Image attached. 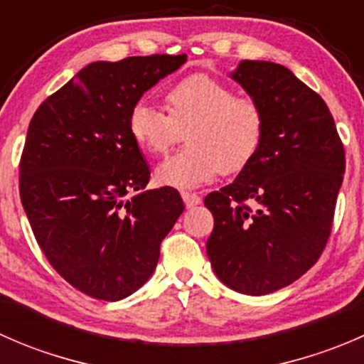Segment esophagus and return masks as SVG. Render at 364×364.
<instances>
[{
  "instance_id": "1",
  "label": "esophagus",
  "mask_w": 364,
  "mask_h": 364,
  "mask_svg": "<svg viewBox=\"0 0 364 364\" xmlns=\"http://www.w3.org/2000/svg\"><path fill=\"white\" fill-rule=\"evenodd\" d=\"M181 197H183V200H185V204H186V208H193V205H197V204H200V196H197V193H193V192H181Z\"/></svg>"
}]
</instances>
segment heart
I'll return each mask as SVG.
<instances>
[{"instance_id":"b5f03b06","label":"heart","mask_w":364,"mask_h":364,"mask_svg":"<svg viewBox=\"0 0 364 364\" xmlns=\"http://www.w3.org/2000/svg\"><path fill=\"white\" fill-rule=\"evenodd\" d=\"M167 112L141 100L128 112V134L151 155L168 151L186 137L188 148L156 167V181L171 188H196L220 172L236 174L257 155L264 114L250 97L209 75H190L168 87Z\"/></svg>"}]
</instances>
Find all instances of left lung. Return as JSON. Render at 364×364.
Instances as JSON below:
<instances>
[{
    "label": "left lung",
    "instance_id": "obj_1",
    "mask_svg": "<svg viewBox=\"0 0 364 364\" xmlns=\"http://www.w3.org/2000/svg\"><path fill=\"white\" fill-rule=\"evenodd\" d=\"M230 77L262 109L264 135L237 178L205 196L215 218L205 252L227 287L264 296L303 277L326 248L345 151L326 102L289 68L245 60Z\"/></svg>",
    "mask_w": 364,
    "mask_h": 364
}]
</instances>
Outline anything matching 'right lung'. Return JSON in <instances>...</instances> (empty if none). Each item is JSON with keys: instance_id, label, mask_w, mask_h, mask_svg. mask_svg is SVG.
Wrapping results in <instances>:
<instances>
[{"instance_id": "right-lung-1", "label": "right lung", "mask_w": 364, "mask_h": 364, "mask_svg": "<svg viewBox=\"0 0 364 364\" xmlns=\"http://www.w3.org/2000/svg\"><path fill=\"white\" fill-rule=\"evenodd\" d=\"M186 54L95 61L33 116L19 165L21 203L50 266L84 294L119 301L149 280L185 209L171 186L144 190L149 167L128 112Z\"/></svg>"}]
</instances>
